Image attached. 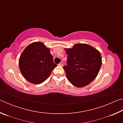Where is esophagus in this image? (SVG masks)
<instances>
[{"label":"esophagus","mask_w":123,"mask_h":123,"mask_svg":"<svg viewBox=\"0 0 123 123\" xmlns=\"http://www.w3.org/2000/svg\"><path fill=\"white\" fill-rule=\"evenodd\" d=\"M59 65L61 66H63V62H61L60 63H59Z\"/></svg>","instance_id":"1"}]
</instances>
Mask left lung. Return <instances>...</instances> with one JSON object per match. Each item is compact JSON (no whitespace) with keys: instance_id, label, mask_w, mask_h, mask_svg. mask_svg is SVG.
<instances>
[{"instance_id":"1","label":"left lung","mask_w":123,"mask_h":123,"mask_svg":"<svg viewBox=\"0 0 123 123\" xmlns=\"http://www.w3.org/2000/svg\"><path fill=\"white\" fill-rule=\"evenodd\" d=\"M67 66L63 67L67 78L77 87L86 86L96 78L102 64L100 52L87 44H76L66 49Z\"/></svg>"}]
</instances>
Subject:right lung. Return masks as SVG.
<instances>
[{
	"mask_svg": "<svg viewBox=\"0 0 123 123\" xmlns=\"http://www.w3.org/2000/svg\"><path fill=\"white\" fill-rule=\"evenodd\" d=\"M56 66L53 62L50 49L41 42H34L29 45L19 60V69L23 76L34 84L44 82Z\"/></svg>",
	"mask_w": 123,
	"mask_h": 123,
	"instance_id": "obj_1",
	"label": "right lung"
}]
</instances>
